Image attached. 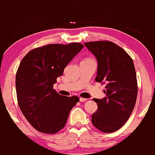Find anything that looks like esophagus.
<instances>
[{"instance_id": "1", "label": "esophagus", "mask_w": 155, "mask_h": 155, "mask_svg": "<svg viewBox=\"0 0 155 155\" xmlns=\"http://www.w3.org/2000/svg\"><path fill=\"white\" fill-rule=\"evenodd\" d=\"M87 101V99H86V98L80 97V101H81V102H84V101Z\"/></svg>"}]
</instances>
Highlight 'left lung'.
<instances>
[{
  "label": "left lung",
  "instance_id": "8db88e82",
  "mask_svg": "<svg viewBox=\"0 0 155 155\" xmlns=\"http://www.w3.org/2000/svg\"><path fill=\"white\" fill-rule=\"evenodd\" d=\"M97 61L96 82L106 84V97L96 99L97 110L91 123L105 133L114 132L126 124L135 106L137 82L132 59L111 41L84 43Z\"/></svg>",
  "mask_w": 155,
  "mask_h": 155
}]
</instances>
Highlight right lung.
Listing matches in <instances>:
<instances>
[{
	"mask_svg": "<svg viewBox=\"0 0 155 155\" xmlns=\"http://www.w3.org/2000/svg\"><path fill=\"white\" fill-rule=\"evenodd\" d=\"M84 45L49 44L32 49L19 65L15 78L18 103L23 114L36 130L55 134L63 129L77 96L59 94L53 85Z\"/></svg>",
	"mask_w": 155,
	"mask_h": 155,
	"instance_id": "add662e5",
	"label": "right lung"
}]
</instances>
